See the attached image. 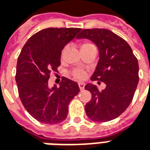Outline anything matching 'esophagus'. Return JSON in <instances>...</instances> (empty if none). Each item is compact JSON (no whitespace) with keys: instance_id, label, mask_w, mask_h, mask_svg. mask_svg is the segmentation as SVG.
I'll use <instances>...</instances> for the list:
<instances>
[{"instance_id":"1","label":"esophagus","mask_w":150,"mask_h":150,"mask_svg":"<svg viewBox=\"0 0 150 150\" xmlns=\"http://www.w3.org/2000/svg\"><path fill=\"white\" fill-rule=\"evenodd\" d=\"M79 89L82 91V90L84 89V87H85V84L83 83H79Z\"/></svg>"}]
</instances>
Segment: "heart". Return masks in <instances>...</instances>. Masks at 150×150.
I'll return each mask as SVG.
<instances>
[{
	"label": "heart",
	"mask_w": 150,
	"mask_h": 150,
	"mask_svg": "<svg viewBox=\"0 0 150 150\" xmlns=\"http://www.w3.org/2000/svg\"><path fill=\"white\" fill-rule=\"evenodd\" d=\"M91 46H94V44H92L91 43H89V42H84L83 44H82V49H83V48H86V47H91ZM64 49L62 51V55H64ZM72 75H73V77L76 79H83L85 78V72L83 71H82V70H76L75 71H73L72 73Z\"/></svg>",
	"instance_id": "heart-1"
}]
</instances>
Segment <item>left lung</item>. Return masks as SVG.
Segmentation results:
<instances>
[{
	"label": "left lung",
	"mask_w": 150,
	"mask_h": 150,
	"mask_svg": "<svg viewBox=\"0 0 150 150\" xmlns=\"http://www.w3.org/2000/svg\"><path fill=\"white\" fill-rule=\"evenodd\" d=\"M77 38L89 39L97 45L99 60L91 79L106 85L103 91L93 84L85 86L91 93V99L85 106L86 115L95 122L113 120L133 100L139 80L137 59L128 43L108 29H84Z\"/></svg>",
	"instance_id": "obj_1"
}]
</instances>
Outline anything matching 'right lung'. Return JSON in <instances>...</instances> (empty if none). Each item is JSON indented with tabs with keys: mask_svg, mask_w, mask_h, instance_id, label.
Segmentation results:
<instances>
[{
	"mask_svg": "<svg viewBox=\"0 0 150 150\" xmlns=\"http://www.w3.org/2000/svg\"><path fill=\"white\" fill-rule=\"evenodd\" d=\"M81 31L78 28H48L35 33L24 44L16 64L19 97L30 115L44 124L66 119L70 102L78 95L76 82L63 77L59 88L50 89L52 72L58 71L64 46Z\"/></svg>",
	"mask_w": 150,
	"mask_h": 150,
	"instance_id": "right-lung-1",
	"label": "right lung"
}]
</instances>
